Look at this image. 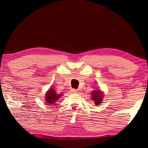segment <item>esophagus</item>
Listing matches in <instances>:
<instances>
[{"instance_id": "34e87169", "label": "esophagus", "mask_w": 148, "mask_h": 148, "mask_svg": "<svg viewBox=\"0 0 148 148\" xmlns=\"http://www.w3.org/2000/svg\"><path fill=\"white\" fill-rule=\"evenodd\" d=\"M71 92L72 93H77V90H76V89H74V88H72L71 90Z\"/></svg>"}]
</instances>
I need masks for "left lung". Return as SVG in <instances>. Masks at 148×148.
Instances as JSON below:
<instances>
[{"instance_id":"8db88e82","label":"left lung","mask_w":148,"mask_h":148,"mask_svg":"<svg viewBox=\"0 0 148 148\" xmlns=\"http://www.w3.org/2000/svg\"><path fill=\"white\" fill-rule=\"evenodd\" d=\"M92 95V98L93 101H95V105H99L100 103H102L103 97V93L101 90H93L92 93H91Z\"/></svg>"}]
</instances>
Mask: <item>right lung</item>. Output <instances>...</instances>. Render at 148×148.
I'll return each mask as SVG.
<instances>
[{
	"mask_svg": "<svg viewBox=\"0 0 148 148\" xmlns=\"http://www.w3.org/2000/svg\"><path fill=\"white\" fill-rule=\"evenodd\" d=\"M62 95V94L56 93V90L53 88H50L45 95L46 103H48V105L53 104L56 102V100L60 99V97Z\"/></svg>",
	"mask_w": 148,
	"mask_h": 148,
	"instance_id": "obj_1",
	"label": "right lung"
}]
</instances>
